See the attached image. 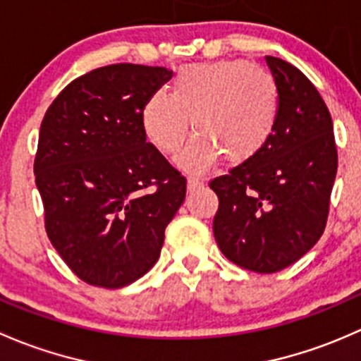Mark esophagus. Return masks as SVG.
Segmentation results:
<instances>
[{
	"mask_svg": "<svg viewBox=\"0 0 361 361\" xmlns=\"http://www.w3.org/2000/svg\"><path fill=\"white\" fill-rule=\"evenodd\" d=\"M202 185H203V179H200V177H196V176L188 177V189H189V191H195V189L202 188Z\"/></svg>",
	"mask_w": 361,
	"mask_h": 361,
	"instance_id": "34e87169",
	"label": "esophagus"
}]
</instances>
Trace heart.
<instances>
[{"mask_svg":"<svg viewBox=\"0 0 361 361\" xmlns=\"http://www.w3.org/2000/svg\"><path fill=\"white\" fill-rule=\"evenodd\" d=\"M278 116L280 90L273 74L245 61L180 69L169 94L153 92L140 114L146 137L165 154L180 149L192 125L195 139L177 161L195 172L221 154L233 165L255 158L273 137Z\"/></svg>","mask_w":361,"mask_h":361,"instance_id":"obj_1","label":"heart"}]
</instances>
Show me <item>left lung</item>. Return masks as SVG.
Listing matches in <instances>:
<instances>
[{"instance_id":"1","label":"left lung","mask_w":361,"mask_h":361,"mask_svg":"<svg viewBox=\"0 0 361 361\" xmlns=\"http://www.w3.org/2000/svg\"><path fill=\"white\" fill-rule=\"evenodd\" d=\"M280 90V116L255 158L210 180L219 198L214 236L243 269L276 273L323 235L337 173L329 107L295 66L266 57Z\"/></svg>"}]
</instances>
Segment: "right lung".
<instances>
[{
	"label": "right lung",
	"mask_w": 361,
	"mask_h": 361,
	"mask_svg": "<svg viewBox=\"0 0 361 361\" xmlns=\"http://www.w3.org/2000/svg\"><path fill=\"white\" fill-rule=\"evenodd\" d=\"M166 68L113 64L71 81L44 113L36 185L51 245L85 283L121 288L154 266L185 177L142 128Z\"/></svg>",
	"instance_id": "1"
}]
</instances>
